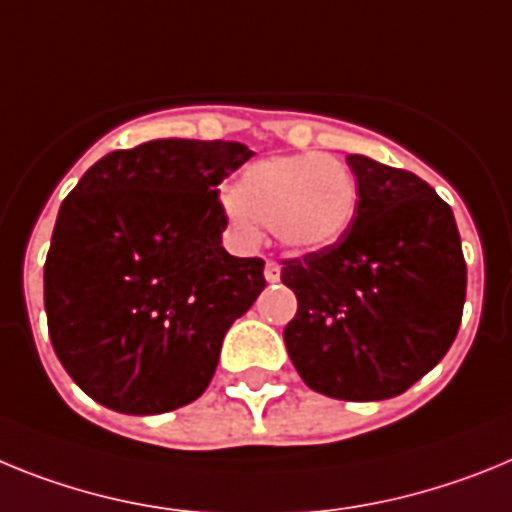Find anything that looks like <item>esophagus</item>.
<instances>
[{
  "instance_id": "obj_1",
  "label": "esophagus",
  "mask_w": 512,
  "mask_h": 512,
  "mask_svg": "<svg viewBox=\"0 0 512 512\" xmlns=\"http://www.w3.org/2000/svg\"><path fill=\"white\" fill-rule=\"evenodd\" d=\"M265 281L268 283L281 281V265H278V262H273V260L265 262Z\"/></svg>"
}]
</instances>
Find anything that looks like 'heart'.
Returning <instances> with one entry per match:
<instances>
[{"instance_id":"1","label":"heart","mask_w":512,"mask_h":512,"mask_svg":"<svg viewBox=\"0 0 512 512\" xmlns=\"http://www.w3.org/2000/svg\"><path fill=\"white\" fill-rule=\"evenodd\" d=\"M358 211V180L330 154H283L255 162L224 195V213L239 237L255 242L260 221L296 252H317L350 229Z\"/></svg>"}]
</instances>
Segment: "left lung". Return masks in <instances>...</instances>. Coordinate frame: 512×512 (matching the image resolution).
<instances>
[{
    "label": "left lung",
    "mask_w": 512,
    "mask_h": 512,
    "mask_svg": "<svg viewBox=\"0 0 512 512\" xmlns=\"http://www.w3.org/2000/svg\"><path fill=\"white\" fill-rule=\"evenodd\" d=\"M358 211L324 250L283 260L299 309L283 340L309 389L345 402L397 397L448 353L466 299L453 211L428 182L350 154Z\"/></svg>",
    "instance_id": "left-lung-1"
}]
</instances>
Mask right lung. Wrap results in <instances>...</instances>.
<instances>
[{
    "mask_svg": "<svg viewBox=\"0 0 512 512\" xmlns=\"http://www.w3.org/2000/svg\"><path fill=\"white\" fill-rule=\"evenodd\" d=\"M250 157L237 141H146L92 164L61 203L48 335L102 407L159 415L211 384L226 330L265 288V260L221 247L219 185Z\"/></svg>",
    "mask_w": 512,
    "mask_h": 512,
    "instance_id": "1",
    "label": "right lung"
}]
</instances>
